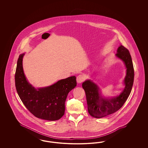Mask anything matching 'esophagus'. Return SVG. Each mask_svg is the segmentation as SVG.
Wrapping results in <instances>:
<instances>
[{"instance_id": "obj_1", "label": "esophagus", "mask_w": 148, "mask_h": 148, "mask_svg": "<svg viewBox=\"0 0 148 148\" xmlns=\"http://www.w3.org/2000/svg\"><path fill=\"white\" fill-rule=\"evenodd\" d=\"M86 80L85 76L84 75H79L76 77V81L78 84H81L84 82Z\"/></svg>"}]
</instances>
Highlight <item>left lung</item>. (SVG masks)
Listing matches in <instances>:
<instances>
[{
  "label": "left lung",
  "instance_id": "left-lung-1",
  "mask_svg": "<svg viewBox=\"0 0 148 148\" xmlns=\"http://www.w3.org/2000/svg\"><path fill=\"white\" fill-rule=\"evenodd\" d=\"M116 55L125 62L127 68L125 88L119 96L110 101H103L99 95L97 86L90 80L82 83V87L85 91L88 113L91 116L97 118H103L119 110L125 103L132 90L134 80V69L129 51L121 45L117 49Z\"/></svg>",
  "mask_w": 148,
  "mask_h": 148
}]
</instances>
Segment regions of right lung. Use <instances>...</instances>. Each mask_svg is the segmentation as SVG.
Segmentation results:
<instances>
[{
    "label": "right lung",
    "instance_id": "1",
    "mask_svg": "<svg viewBox=\"0 0 148 148\" xmlns=\"http://www.w3.org/2000/svg\"><path fill=\"white\" fill-rule=\"evenodd\" d=\"M19 56L15 73L17 92L23 103L35 116L47 121H57L64 114L65 101L68 93L76 86V77L71 76L42 89H35L24 75L23 58Z\"/></svg>",
    "mask_w": 148,
    "mask_h": 148
}]
</instances>
